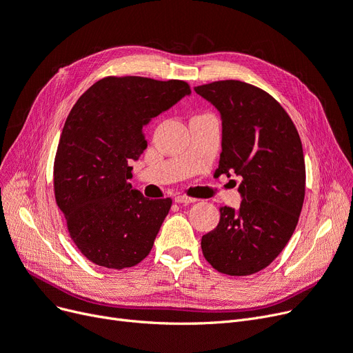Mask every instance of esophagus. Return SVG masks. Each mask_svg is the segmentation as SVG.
<instances>
[{
    "mask_svg": "<svg viewBox=\"0 0 353 353\" xmlns=\"http://www.w3.org/2000/svg\"><path fill=\"white\" fill-rule=\"evenodd\" d=\"M196 201H198L196 198H190V196H186V194H179V196L174 198V202H177V203H185V205L193 203V202H196Z\"/></svg>",
    "mask_w": 353,
    "mask_h": 353,
    "instance_id": "obj_1",
    "label": "esophagus"
}]
</instances>
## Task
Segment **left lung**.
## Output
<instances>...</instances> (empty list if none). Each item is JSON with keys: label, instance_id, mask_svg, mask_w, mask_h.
<instances>
[{"label": "left lung", "instance_id": "1", "mask_svg": "<svg viewBox=\"0 0 353 353\" xmlns=\"http://www.w3.org/2000/svg\"><path fill=\"white\" fill-rule=\"evenodd\" d=\"M223 117V152L215 176H240L239 212L219 208L216 228L202 237L215 270L247 276L268 268L288 244L305 196V161L298 130L265 90L237 80L194 87Z\"/></svg>", "mask_w": 353, "mask_h": 353}]
</instances>
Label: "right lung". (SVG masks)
I'll return each mask as SVG.
<instances>
[{
  "mask_svg": "<svg viewBox=\"0 0 353 353\" xmlns=\"http://www.w3.org/2000/svg\"><path fill=\"white\" fill-rule=\"evenodd\" d=\"M190 94L181 80L104 77L77 100L54 163V190L70 237L90 262L132 268L145 259L172 199L132 189L130 160L147 148L143 125Z\"/></svg>",
  "mask_w": 353,
  "mask_h": 353,
  "instance_id": "obj_1",
  "label": "right lung"
}]
</instances>
